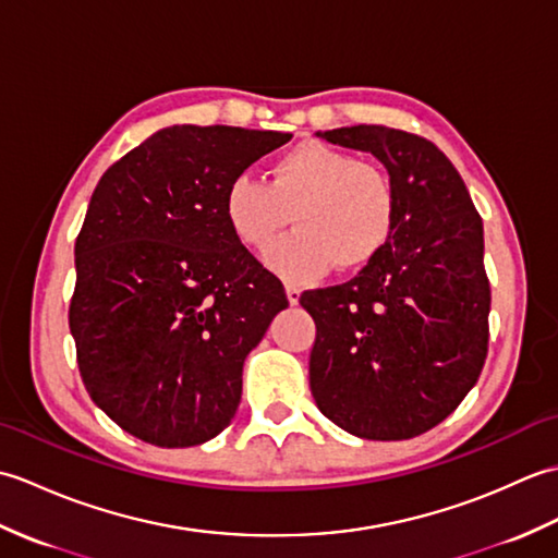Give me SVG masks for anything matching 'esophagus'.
Wrapping results in <instances>:
<instances>
[{
	"instance_id": "esophagus-1",
	"label": "esophagus",
	"mask_w": 558,
	"mask_h": 558,
	"mask_svg": "<svg viewBox=\"0 0 558 558\" xmlns=\"http://www.w3.org/2000/svg\"><path fill=\"white\" fill-rule=\"evenodd\" d=\"M286 292H288V302L290 304H300V288L298 286H286Z\"/></svg>"
}]
</instances>
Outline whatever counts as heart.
Wrapping results in <instances>:
<instances>
[{
	"label": "heart",
	"instance_id": "obj_1",
	"mask_svg": "<svg viewBox=\"0 0 558 558\" xmlns=\"http://www.w3.org/2000/svg\"><path fill=\"white\" fill-rule=\"evenodd\" d=\"M268 184L236 174L225 186L222 213L232 234L264 252L286 230L266 264L294 282L357 272L381 256L398 228L393 177L324 141H302L270 162Z\"/></svg>",
	"mask_w": 558,
	"mask_h": 558
}]
</instances>
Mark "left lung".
I'll return each instance as SVG.
<instances>
[{"label": "left lung", "mask_w": 558, "mask_h": 558, "mask_svg": "<svg viewBox=\"0 0 558 558\" xmlns=\"http://www.w3.org/2000/svg\"><path fill=\"white\" fill-rule=\"evenodd\" d=\"M316 136L381 160L400 208L393 240L372 266L300 298L316 324L312 396L354 436H420L460 405L487 360L482 218L453 162L424 136L376 124Z\"/></svg>", "instance_id": "8db88e82"}]
</instances>
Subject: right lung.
Here are the masks:
<instances>
[{"instance_id": "obj_1", "label": "right lung", "mask_w": 558, "mask_h": 558, "mask_svg": "<svg viewBox=\"0 0 558 558\" xmlns=\"http://www.w3.org/2000/svg\"><path fill=\"white\" fill-rule=\"evenodd\" d=\"M292 134L168 126L100 177L76 236L69 328L93 402L160 448L218 436L242 366L288 306L222 213L236 174Z\"/></svg>"}]
</instances>
